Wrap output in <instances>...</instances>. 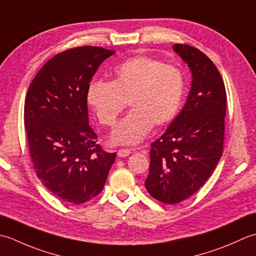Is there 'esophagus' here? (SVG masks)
Segmentation results:
<instances>
[{
	"instance_id": "1",
	"label": "esophagus",
	"mask_w": 256,
	"mask_h": 256,
	"mask_svg": "<svg viewBox=\"0 0 256 256\" xmlns=\"http://www.w3.org/2000/svg\"><path fill=\"white\" fill-rule=\"evenodd\" d=\"M130 154H132V150H130V149H119L118 150V156H119V157H128V156Z\"/></svg>"
}]
</instances>
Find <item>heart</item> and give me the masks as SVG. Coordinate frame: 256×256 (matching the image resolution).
Segmentation results:
<instances>
[{
	"instance_id": "obj_1",
	"label": "heart",
	"mask_w": 256,
	"mask_h": 256,
	"mask_svg": "<svg viewBox=\"0 0 256 256\" xmlns=\"http://www.w3.org/2000/svg\"><path fill=\"white\" fill-rule=\"evenodd\" d=\"M184 88V76L179 67L138 55L114 70L112 82L92 80L86 98L98 122L106 127L114 126L129 102L132 110L114 128L112 140L134 144L146 138L154 124L162 127L174 120Z\"/></svg>"
}]
</instances>
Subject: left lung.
I'll return each mask as SVG.
<instances>
[{
    "label": "left lung",
    "instance_id": "obj_1",
    "mask_svg": "<svg viewBox=\"0 0 256 256\" xmlns=\"http://www.w3.org/2000/svg\"><path fill=\"white\" fill-rule=\"evenodd\" d=\"M172 48L189 65L191 90L164 134L150 144L149 194L166 204L194 196L210 178L223 154L226 92L213 62L194 46Z\"/></svg>",
    "mask_w": 256,
    "mask_h": 256
}]
</instances>
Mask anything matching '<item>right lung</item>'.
I'll return each instance as SVG.
<instances>
[{"instance_id": "add662e5", "label": "right lung", "mask_w": 256, "mask_h": 256, "mask_svg": "<svg viewBox=\"0 0 256 256\" xmlns=\"http://www.w3.org/2000/svg\"><path fill=\"white\" fill-rule=\"evenodd\" d=\"M114 53L98 46L62 52L38 70L26 94L24 124L36 176L72 204L100 194L116 159L97 144L86 98L99 65Z\"/></svg>"}]
</instances>
